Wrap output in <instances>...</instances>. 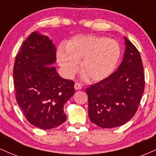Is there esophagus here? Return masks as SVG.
Listing matches in <instances>:
<instances>
[{"instance_id":"esophagus-1","label":"esophagus","mask_w":156,"mask_h":156,"mask_svg":"<svg viewBox=\"0 0 156 156\" xmlns=\"http://www.w3.org/2000/svg\"><path fill=\"white\" fill-rule=\"evenodd\" d=\"M74 88H75V90H81L82 88V86L81 84L78 83V82H76V83H75V84H74Z\"/></svg>"}]
</instances>
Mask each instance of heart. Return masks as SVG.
Wrapping results in <instances>:
<instances>
[{"mask_svg":"<svg viewBox=\"0 0 156 156\" xmlns=\"http://www.w3.org/2000/svg\"><path fill=\"white\" fill-rule=\"evenodd\" d=\"M121 56V47L116 40L92 35L75 36L66 50L60 48L57 58L65 74L72 77L80 69L92 82L104 80L113 72Z\"/></svg>","mask_w":156,"mask_h":156,"instance_id":"b5f03b06","label":"heart"}]
</instances>
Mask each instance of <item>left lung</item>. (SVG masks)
<instances>
[{
    "mask_svg": "<svg viewBox=\"0 0 156 156\" xmlns=\"http://www.w3.org/2000/svg\"><path fill=\"white\" fill-rule=\"evenodd\" d=\"M124 58L116 72L86 89L90 121L102 128L122 126L134 116L145 89V73L136 47L124 37Z\"/></svg>",
    "mask_w": 156,
    "mask_h": 156,
    "instance_id": "8db88e82",
    "label": "left lung"
}]
</instances>
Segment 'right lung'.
<instances>
[{
  "mask_svg": "<svg viewBox=\"0 0 156 156\" xmlns=\"http://www.w3.org/2000/svg\"><path fill=\"white\" fill-rule=\"evenodd\" d=\"M56 50L47 36L34 32L22 43L13 66L16 100L30 124L51 129L66 121L63 105L74 94V82L61 77Z\"/></svg>",
  "mask_w": 156,
  "mask_h": 156,
  "instance_id": "1",
  "label": "right lung"
}]
</instances>
